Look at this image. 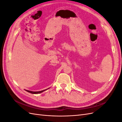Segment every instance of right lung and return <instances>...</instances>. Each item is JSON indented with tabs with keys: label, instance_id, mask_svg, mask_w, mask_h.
Returning <instances> with one entry per match:
<instances>
[{
	"label": "right lung",
	"instance_id": "obj_1",
	"mask_svg": "<svg viewBox=\"0 0 122 122\" xmlns=\"http://www.w3.org/2000/svg\"><path fill=\"white\" fill-rule=\"evenodd\" d=\"M49 88H47V89L46 90H43V91H39V92H33V91H28V90H25L26 91H27V92H28V93H30L31 94H40V93H42V92H43L44 91H45L48 89H49Z\"/></svg>",
	"mask_w": 122,
	"mask_h": 122
}]
</instances>
